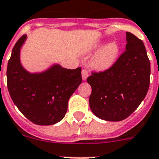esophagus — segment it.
Returning <instances> with one entry per match:
<instances>
[{
    "label": "esophagus",
    "instance_id": "34e87169",
    "mask_svg": "<svg viewBox=\"0 0 159 159\" xmlns=\"http://www.w3.org/2000/svg\"><path fill=\"white\" fill-rule=\"evenodd\" d=\"M82 79L86 80L87 77L89 76V72L86 68H83L82 71Z\"/></svg>",
    "mask_w": 159,
    "mask_h": 159
}]
</instances>
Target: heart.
I'll return each mask as SVG.
<instances>
[{"instance_id": "heart-1", "label": "heart", "mask_w": 159, "mask_h": 159, "mask_svg": "<svg viewBox=\"0 0 159 159\" xmlns=\"http://www.w3.org/2000/svg\"><path fill=\"white\" fill-rule=\"evenodd\" d=\"M119 54V46L116 42L107 44L100 49L92 59L91 64L97 70H106L117 60Z\"/></svg>"}]
</instances>
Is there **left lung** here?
Returning a JSON list of instances; mask_svg holds the SVG:
<instances>
[{"mask_svg":"<svg viewBox=\"0 0 159 159\" xmlns=\"http://www.w3.org/2000/svg\"><path fill=\"white\" fill-rule=\"evenodd\" d=\"M89 103L92 113L106 121H122L137 109L150 83V61L142 40L126 33V50L109 68L91 72Z\"/></svg>","mask_w":159,"mask_h":159,"instance_id":"obj_1","label":"left lung"}]
</instances>
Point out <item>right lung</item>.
<instances>
[{
  "instance_id": "add662e5",
  "label": "right lung",
  "mask_w": 159,
  "mask_h": 159,
  "mask_svg": "<svg viewBox=\"0 0 159 159\" xmlns=\"http://www.w3.org/2000/svg\"><path fill=\"white\" fill-rule=\"evenodd\" d=\"M27 35L15 43L7 66V87L13 102L28 120L37 125L61 121L70 96L82 83V68L67 69L55 65L48 71L32 74L19 61V50Z\"/></svg>"
}]
</instances>
